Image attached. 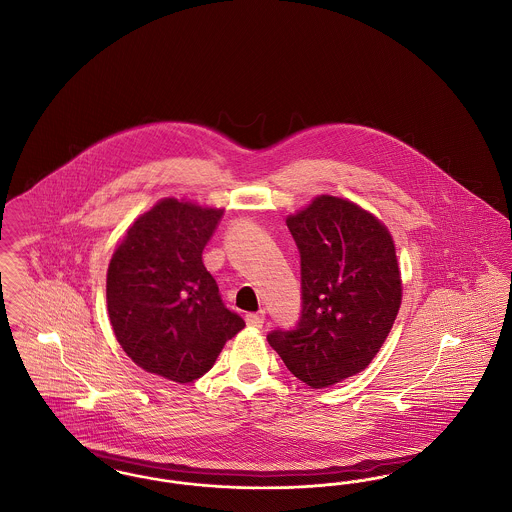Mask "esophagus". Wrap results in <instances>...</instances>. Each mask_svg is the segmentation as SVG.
Returning a JSON list of instances; mask_svg holds the SVG:
<instances>
[{
    "label": "esophagus",
    "instance_id": "1",
    "mask_svg": "<svg viewBox=\"0 0 512 512\" xmlns=\"http://www.w3.org/2000/svg\"><path fill=\"white\" fill-rule=\"evenodd\" d=\"M245 322L253 328H261L265 324V311H259V313H249L245 315Z\"/></svg>",
    "mask_w": 512,
    "mask_h": 512
}]
</instances>
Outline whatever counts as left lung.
Segmentation results:
<instances>
[{"instance_id": "obj_1", "label": "left lung", "mask_w": 512, "mask_h": 512, "mask_svg": "<svg viewBox=\"0 0 512 512\" xmlns=\"http://www.w3.org/2000/svg\"><path fill=\"white\" fill-rule=\"evenodd\" d=\"M301 257V315L270 347L295 378L326 388L365 370L401 305L388 228L359 205L320 195L286 220Z\"/></svg>"}]
</instances>
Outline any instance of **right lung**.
<instances>
[{
  "label": "right lung",
  "mask_w": 512,
  "mask_h": 512,
  "mask_svg": "<svg viewBox=\"0 0 512 512\" xmlns=\"http://www.w3.org/2000/svg\"><path fill=\"white\" fill-rule=\"evenodd\" d=\"M220 219V209L163 199L128 228L107 270L117 341L136 365L178 384L211 370L245 326L201 259Z\"/></svg>",
  "instance_id": "1"
}]
</instances>
